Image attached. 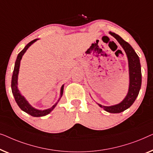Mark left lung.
I'll use <instances>...</instances> for the list:
<instances>
[{
    "instance_id": "8db88e82",
    "label": "left lung",
    "mask_w": 153,
    "mask_h": 153,
    "mask_svg": "<svg viewBox=\"0 0 153 153\" xmlns=\"http://www.w3.org/2000/svg\"><path fill=\"white\" fill-rule=\"evenodd\" d=\"M109 34L119 42L123 48L124 49L125 52L126 53L128 58L129 74H130V86H129L128 93L121 102L110 107H105L98 104L105 111L109 113L115 114L120 113L128 109L136 100L141 86V71L139 57L135 53L132 47L118 34L111 32H109Z\"/></svg>"
}]
</instances>
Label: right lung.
Masks as SVG:
<instances>
[{"label":"right lung","instance_id":"add662e5","mask_svg":"<svg viewBox=\"0 0 153 153\" xmlns=\"http://www.w3.org/2000/svg\"><path fill=\"white\" fill-rule=\"evenodd\" d=\"M36 40H37V39L31 41L30 42L28 43V44L25 46V48L19 53L18 56H17L16 60V62H15L14 71H13V75L12 77L11 87H12V91L13 96H14V97L15 101H16L17 105H19V107H20L21 110H23V111H25V112H26L30 115L33 116L34 117H44V116L48 114L55 108V107L56 106V105H57V102L56 103L55 105H53V106L50 109H45V110H38V109L33 108V107H32L28 102H27V101L25 100V98L23 97V96L21 95V94L19 93L18 88H17V79H18V74H19V66H20V62H21V58H22V56L23 55V54L25 53V51H27V49L34 42H36ZM63 90H64V85H62V87L61 88V96H62V94H63Z\"/></svg>","mask_w":153,"mask_h":153}]
</instances>
